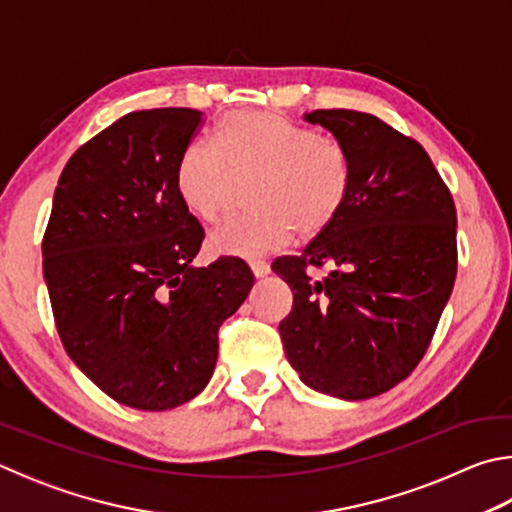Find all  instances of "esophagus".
I'll return each instance as SVG.
<instances>
[{
	"instance_id": "1",
	"label": "esophagus",
	"mask_w": 512,
	"mask_h": 512,
	"mask_svg": "<svg viewBox=\"0 0 512 512\" xmlns=\"http://www.w3.org/2000/svg\"><path fill=\"white\" fill-rule=\"evenodd\" d=\"M250 271H253V275L259 280V277H266L268 273H271V266H268L266 262H259L257 259V262H250Z\"/></svg>"
}]
</instances>
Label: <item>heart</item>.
Returning a JSON list of instances; mask_svg holds the SVG:
<instances>
[{
  "mask_svg": "<svg viewBox=\"0 0 512 512\" xmlns=\"http://www.w3.org/2000/svg\"><path fill=\"white\" fill-rule=\"evenodd\" d=\"M257 174L255 210L210 232L212 253L257 257L280 250L293 232L313 239L338 217L349 190V165L336 145L268 111H239L219 123L212 143L194 141L179 154L174 190L185 208L215 221L232 176Z\"/></svg>",
  "mask_w": 512,
  "mask_h": 512,
  "instance_id": "b5f03b06",
  "label": "heart"
}]
</instances>
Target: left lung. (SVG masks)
<instances>
[{"label": "left lung", "instance_id": "left-lung-1", "mask_svg": "<svg viewBox=\"0 0 512 512\" xmlns=\"http://www.w3.org/2000/svg\"><path fill=\"white\" fill-rule=\"evenodd\" d=\"M304 123L338 143L349 190L302 255L273 262L293 291L280 336L306 387L365 401L410 376L430 345L457 277V210L423 147L380 118L318 109ZM322 265L320 281L305 273Z\"/></svg>", "mask_w": 512, "mask_h": 512}]
</instances>
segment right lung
I'll use <instances>...</instances> for the list:
<instances>
[{
	"label": "right lung",
	"instance_id": "add662e5",
	"mask_svg": "<svg viewBox=\"0 0 512 512\" xmlns=\"http://www.w3.org/2000/svg\"><path fill=\"white\" fill-rule=\"evenodd\" d=\"M197 109L127 114L71 156L44 232V282L69 358L127 407L192 401L217 365L221 322L255 284L246 262L194 268L203 228L174 190Z\"/></svg>",
	"mask_w": 512,
	"mask_h": 512
}]
</instances>
